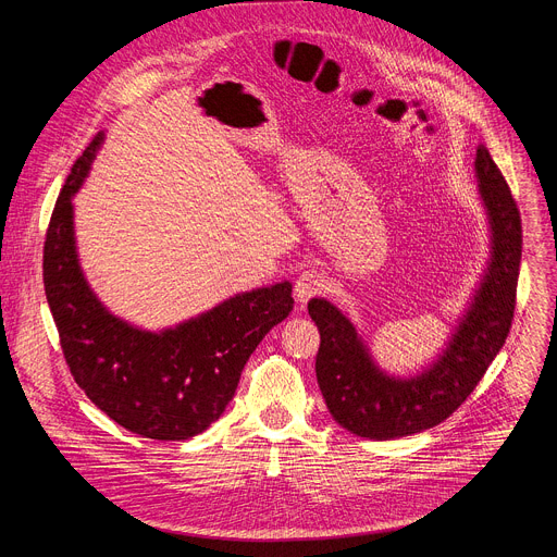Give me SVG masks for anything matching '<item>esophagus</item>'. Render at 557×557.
<instances>
[{
    "label": "esophagus",
    "instance_id": "obj_1",
    "mask_svg": "<svg viewBox=\"0 0 557 557\" xmlns=\"http://www.w3.org/2000/svg\"><path fill=\"white\" fill-rule=\"evenodd\" d=\"M324 288H326L324 273L317 271V269H306V271L299 273V277L295 282V297L299 301H308L310 297L324 293Z\"/></svg>",
    "mask_w": 557,
    "mask_h": 557
}]
</instances>
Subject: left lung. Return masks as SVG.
<instances>
[{
  "mask_svg": "<svg viewBox=\"0 0 557 557\" xmlns=\"http://www.w3.org/2000/svg\"><path fill=\"white\" fill-rule=\"evenodd\" d=\"M475 176L492 220L494 256L479 295L434 368L410 381L385 376L339 308L326 299L308 301L310 320L320 331L317 383L333 419L357 436L389 441L443 423L467 401L509 337L522 256V220L485 145L475 151Z\"/></svg>",
  "mask_w": 557,
  "mask_h": 557,
  "instance_id": "1",
  "label": "left lung"
}]
</instances>
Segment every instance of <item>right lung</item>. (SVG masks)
Returning <instances> with one entry per match:
<instances>
[{
    "label": "right lung",
    "instance_id": "add662e5",
    "mask_svg": "<svg viewBox=\"0 0 557 557\" xmlns=\"http://www.w3.org/2000/svg\"><path fill=\"white\" fill-rule=\"evenodd\" d=\"M101 140L99 132L72 165L48 222V306L65 363L101 412L145 438L185 441L220 419L258 344L293 310L290 284L235 295L158 335L112 317L78 269L70 202Z\"/></svg>",
    "mask_w": 557,
    "mask_h": 557
}]
</instances>
